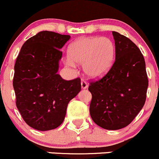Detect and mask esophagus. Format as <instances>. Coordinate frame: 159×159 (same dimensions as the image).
I'll list each match as a JSON object with an SVG mask.
<instances>
[{
	"label": "esophagus",
	"mask_w": 159,
	"mask_h": 159,
	"mask_svg": "<svg viewBox=\"0 0 159 159\" xmlns=\"http://www.w3.org/2000/svg\"><path fill=\"white\" fill-rule=\"evenodd\" d=\"M81 88H82V89H86L88 86V83H87L84 80H81Z\"/></svg>",
	"instance_id": "1"
}]
</instances>
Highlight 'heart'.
<instances>
[{"label":"heart","instance_id":"b5f03b06","mask_svg":"<svg viewBox=\"0 0 159 159\" xmlns=\"http://www.w3.org/2000/svg\"><path fill=\"white\" fill-rule=\"evenodd\" d=\"M66 64L74 67L75 62L83 64L84 73L98 78L109 70L115 57V45L108 37H81L71 43Z\"/></svg>","mask_w":159,"mask_h":159}]
</instances>
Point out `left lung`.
<instances>
[{
    "label": "left lung",
    "instance_id": "1",
    "mask_svg": "<svg viewBox=\"0 0 159 159\" xmlns=\"http://www.w3.org/2000/svg\"><path fill=\"white\" fill-rule=\"evenodd\" d=\"M115 61L103 78L90 82V114L101 127L116 130L128 126L143 107L148 81L146 62L133 42L117 32Z\"/></svg>",
    "mask_w": 159,
    "mask_h": 159
}]
</instances>
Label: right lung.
Segmentation results:
<instances>
[{"label": "right lung", "instance_id": "right-lung-1", "mask_svg": "<svg viewBox=\"0 0 159 159\" xmlns=\"http://www.w3.org/2000/svg\"><path fill=\"white\" fill-rule=\"evenodd\" d=\"M71 36L42 31L26 40L16 58L13 86L16 105L32 128L47 131L62 123L67 107L81 91V79L57 74L61 48Z\"/></svg>", "mask_w": 159, "mask_h": 159}]
</instances>
